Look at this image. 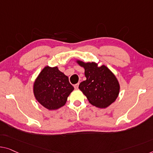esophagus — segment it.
<instances>
[{
	"mask_svg": "<svg viewBox=\"0 0 153 153\" xmlns=\"http://www.w3.org/2000/svg\"><path fill=\"white\" fill-rule=\"evenodd\" d=\"M78 86H79V83H77V84H75V85H74V88H76V89H77V88H78Z\"/></svg>",
	"mask_w": 153,
	"mask_h": 153,
	"instance_id": "1",
	"label": "esophagus"
}]
</instances>
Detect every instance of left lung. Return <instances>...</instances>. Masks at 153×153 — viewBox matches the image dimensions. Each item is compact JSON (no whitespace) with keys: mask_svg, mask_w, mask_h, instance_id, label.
Wrapping results in <instances>:
<instances>
[{"mask_svg":"<svg viewBox=\"0 0 153 153\" xmlns=\"http://www.w3.org/2000/svg\"><path fill=\"white\" fill-rule=\"evenodd\" d=\"M76 62L84 69L86 80L79 84V88L89 103L100 108H106L113 104L120 93V85L115 74L106 66H99L95 62Z\"/></svg>","mask_w":153,"mask_h":153,"instance_id":"left-lung-1","label":"left lung"}]
</instances>
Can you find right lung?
I'll list each match as a JSON object with an SVG mask.
<instances>
[{
  "instance_id": "add662e5",
  "label": "right lung",
  "mask_w": 153,
  "mask_h": 153,
  "mask_svg": "<svg viewBox=\"0 0 153 153\" xmlns=\"http://www.w3.org/2000/svg\"><path fill=\"white\" fill-rule=\"evenodd\" d=\"M74 89L69 77L58 67L48 65L42 69L33 84L36 100L49 111L57 110L65 106Z\"/></svg>"
}]
</instances>
